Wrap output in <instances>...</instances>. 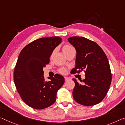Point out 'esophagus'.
I'll use <instances>...</instances> for the list:
<instances>
[{
    "instance_id": "obj_1",
    "label": "esophagus",
    "mask_w": 125,
    "mask_h": 125,
    "mask_svg": "<svg viewBox=\"0 0 125 125\" xmlns=\"http://www.w3.org/2000/svg\"><path fill=\"white\" fill-rule=\"evenodd\" d=\"M70 80V78H69V77H64V80L65 81H67L68 80Z\"/></svg>"
}]
</instances>
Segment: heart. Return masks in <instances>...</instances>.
I'll list each match as a JSON object with an SVG mask.
<instances>
[{
  "label": "heart",
  "instance_id": "b5f03b06",
  "mask_svg": "<svg viewBox=\"0 0 125 125\" xmlns=\"http://www.w3.org/2000/svg\"><path fill=\"white\" fill-rule=\"evenodd\" d=\"M72 48H73V47L72 46H71L69 44H65L63 45V48H62V50L63 51V52L64 53H66V52H68ZM59 72H60L61 73H63V74H64V73H66V70L64 68H61L59 70Z\"/></svg>",
  "mask_w": 125,
  "mask_h": 125
}]
</instances>
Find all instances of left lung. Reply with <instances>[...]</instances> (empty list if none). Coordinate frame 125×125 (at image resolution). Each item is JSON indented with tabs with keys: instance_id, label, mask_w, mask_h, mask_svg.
Masks as SVG:
<instances>
[{
	"instance_id": "8db88e82",
	"label": "left lung",
	"mask_w": 125,
	"mask_h": 125,
	"mask_svg": "<svg viewBox=\"0 0 125 125\" xmlns=\"http://www.w3.org/2000/svg\"><path fill=\"white\" fill-rule=\"evenodd\" d=\"M76 50V67L72 73L84 71V80L78 82L73 78L74 101L84 106L95 105L104 98L112 80L110 64L105 53L96 42L83 37L68 39Z\"/></svg>"
}]
</instances>
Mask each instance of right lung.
Listing matches in <instances>:
<instances>
[{"label": "right lung", "instance_id": "obj_1", "mask_svg": "<svg viewBox=\"0 0 125 125\" xmlns=\"http://www.w3.org/2000/svg\"><path fill=\"white\" fill-rule=\"evenodd\" d=\"M61 42L59 37L41 38L27 45L19 55L14 82L23 101L33 108L42 110L53 104L57 91L64 84V77L59 74L48 77V82L45 81L43 70Z\"/></svg>", "mask_w": 125, "mask_h": 125}]
</instances>
